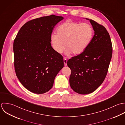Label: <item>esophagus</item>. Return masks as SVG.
<instances>
[{
  "label": "esophagus",
  "instance_id": "esophagus-1",
  "mask_svg": "<svg viewBox=\"0 0 125 125\" xmlns=\"http://www.w3.org/2000/svg\"><path fill=\"white\" fill-rule=\"evenodd\" d=\"M67 59L66 58H64V65L65 66H66L67 65Z\"/></svg>",
  "mask_w": 125,
  "mask_h": 125
}]
</instances>
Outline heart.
Masks as SVG:
<instances>
[{"instance_id":"heart-1","label":"heart","mask_w":125,"mask_h":125,"mask_svg":"<svg viewBox=\"0 0 125 125\" xmlns=\"http://www.w3.org/2000/svg\"><path fill=\"white\" fill-rule=\"evenodd\" d=\"M93 35V30L89 25L67 20L57 27L56 35H51V42L57 53H62L66 47V54L72 53L76 55L86 49Z\"/></svg>"}]
</instances>
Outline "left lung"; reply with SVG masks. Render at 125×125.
<instances>
[{
    "label": "left lung",
    "mask_w": 125,
    "mask_h": 125,
    "mask_svg": "<svg viewBox=\"0 0 125 125\" xmlns=\"http://www.w3.org/2000/svg\"><path fill=\"white\" fill-rule=\"evenodd\" d=\"M86 19L89 20L95 34L86 49L67 63L71 70V88L83 95L92 93L103 83L113 52L110 36L105 27L94 20Z\"/></svg>",
    "instance_id": "left-lung-1"
}]
</instances>
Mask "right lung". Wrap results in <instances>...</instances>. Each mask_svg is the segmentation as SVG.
I'll return each mask as SVG.
<instances>
[{
    "instance_id": "add662e5",
    "label": "right lung",
    "mask_w": 125,
    "mask_h": 125,
    "mask_svg": "<svg viewBox=\"0 0 125 125\" xmlns=\"http://www.w3.org/2000/svg\"><path fill=\"white\" fill-rule=\"evenodd\" d=\"M63 19L51 15L30 20L22 26L14 39L15 73L31 92L40 94L49 91L55 76L64 67L63 56L51 44L53 27Z\"/></svg>"
}]
</instances>
